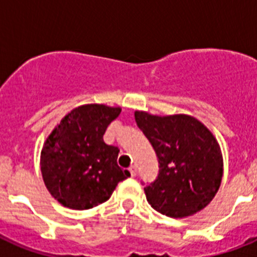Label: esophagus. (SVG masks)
I'll list each match as a JSON object with an SVG mask.
<instances>
[{"label":"esophagus","instance_id":"1","mask_svg":"<svg viewBox=\"0 0 257 257\" xmlns=\"http://www.w3.org/2000/svg\"><path fill=\"white\" fill-rule=\"evenodd\" d=\"M128 171H130L131 176H136V174H138V169H136V166H131L130 169H128Z\"/></svg>","mask_w":257,"mask_h":257}]
</instances>
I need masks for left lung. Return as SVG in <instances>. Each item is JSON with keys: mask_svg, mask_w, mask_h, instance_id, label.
I'll return each instance as SVG.
<instances>
[{"mask_svg": "<svg viewBox=\"0 0 257 257\" xmlns=\"http://www.w3.org/2000/svg\"><path fill=\"white\" fill-rule=\"evenodd\" d=\"M135 121L160 163L157 179L144 188L149 205L174 219L203 210L222 179V154L216 138L192 115L161 117L136 110Z\"/></svg>", "mask_w": 257, "mask_h": 257, "instance_id": "8db88e82", "label": "left lung"}]
</instances>
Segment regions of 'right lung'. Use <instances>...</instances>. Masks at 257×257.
<instances>
[{
	"label": "right lung",
	"instance_id": "right-lung-1",
	"mask_svg": "<svg viewBox=\"0 0 257 257\" xmlns=\"http://www.w3.org/2000/svg\"><path fill=\"white\" fill-rule=\"evenodd\" d=\"M121 108L86 104L70 110L52 130L41 152V172L54 198L72 210L108 201L130 176L117 165L119 149L104 143L106 127Z\"/></svg>",
	"mask_w": 257,
	"mask_h": 257
}]
</instances>
